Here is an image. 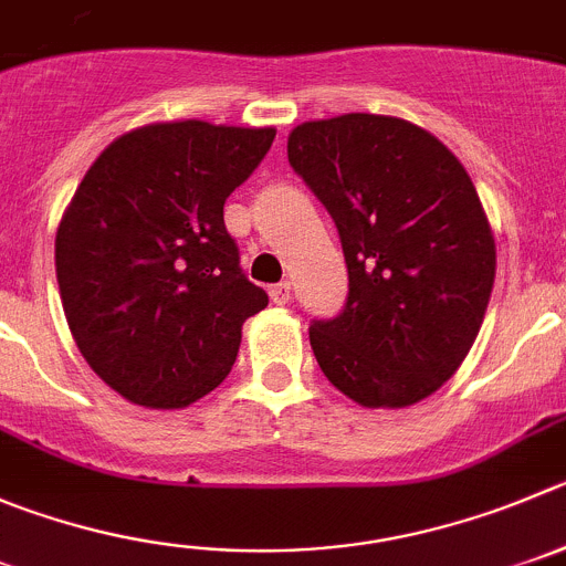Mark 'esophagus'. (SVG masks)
I'll return each mask as SVG.
<instances>
[{
	"instance_id": "esophagus-1",
	"label": "esophagus",
	"mask_w": 566,
	"mask_h": 566,
	"mask_svg": "<svg viewBox=\"0 0 566 566\" xmlns=\"http://www.w3.org/2000/svg\"><path fill=\"white\" fill-rule=\"evenodd\" d=\"M268 293H271L273 304H279V307H282V304H287V301H290V282L273 284V287L268 290Z\"/></svg>"
}]
</instances>
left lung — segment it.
Masks as SVG:
<instances>
[{
    "mask_svg": "<svg viewBox=\"0 0 566 566\" xmlns=\"http://www.w3.org/2000/svg\"><path fill=\"white\" fill-rule=\"evenodd\" d=\"M290 167L340 234L348 298L310 326L321 371L363 408H408L467 360L497 248L472 178L419 125L382 114L301 123Z\"/></svg>",
    "mask_w": 566,
    "mask_h": 566,
    "instance_id": "8db88e82",
    "label": "left lung"
}]
</instances>
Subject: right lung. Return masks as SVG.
<instances>
[{
    "mask_svg": "<svg viewBox=\"0 0 566 566\" xmlns=\"http://www.w3.org/2000/svg\"><path fill=\"white\" fill-rule=\"evenodd\" d=\"M276 128L153 123L111 142L55 234L63 313L81 355L142 408L178 410L229 377L242 324L268 307L223 203Z\"/></svg>",
    "mask_w": 566,
    "mask_h": 566,
    "instance_id": "obj_1",
    "label": "right lung"
}]
</instances>
